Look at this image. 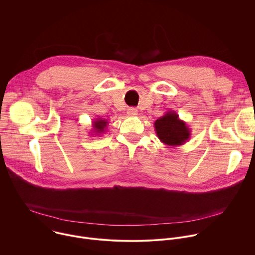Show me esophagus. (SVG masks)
<instances>
[{
    "label": "esophagus",
    "mask_w": 255,
    "mask_h": 255,
    "mask_svg": "<svg viewBox=\"0 0 255 255\" xmlns=\"http://www.w3.org/2000/svg\"><path fill=\"white\" fill-rule=\"evenodd\" d=\"M128 115L131 116V117H135V116H137V111L135 109H128Z\"/></svg>",
    "instance_id": "obj_1"
}]
</instances>
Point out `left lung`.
Returning a JSON list of instances; mask_svg holds the SVG:
<instances>
[{"label": "left lung", "instance_id": "8db88e82", "mask_svg": "<svg viewBox=\"0 0 255 255\" xmlns=\"http://www.w3.org/2000/svg\"><path fill=\"white\" fill-rule=\"evenodd\" d=\"M160 140L169 147L184 144L191 137V129L174 111L167 112L154 124Z\"/></svg>", "mask_w": 255, "mask_h": 255}]
</instances>
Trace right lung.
Instances as JSON below:
<instances>
[{"label": "right lung", "instance_id": "1", "mask_svg": "<svg viewBox=\"0 0 255 255\" xmlns=\"http://www.w3.org/2000/svg\"><path fill=\"white\" fill-rule=\"evenodd\" d=\"M108 125H109V122L107 120H104L101 118H97L92 122V125H91V127H92L91 130L92 131H90L89 133L99 136V135H101V134L106 132Z\"/></svg>", "mask_w": 255, "mask_h": 255}]
</instances>
